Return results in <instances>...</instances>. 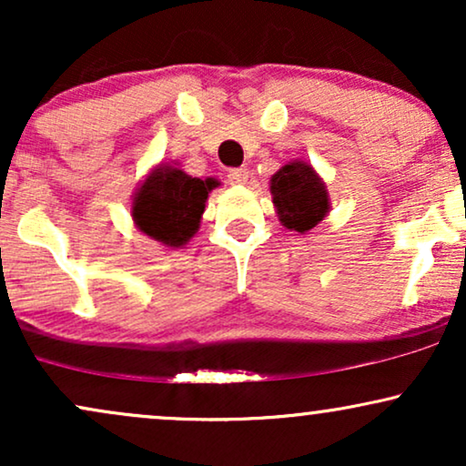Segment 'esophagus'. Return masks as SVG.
I'll use <instances>...</instances> for the list:
<instances>
[{
	"mask_svg": "<svg viewBox=\"0 0 466 466\" xmlns=\"http://www.w3.org/2000/svg\"><path fill=\"white\" fill-rule=\"evenodd\" d=\"M247 178H249V172H247L245 167L229 169V172H228V182H229V185H245Z\"/></svg>",
	"mask_w": 466,
	"mask_h": 466,
	"instance_id": "34e87169",
	"label": "esophagus"
}]
</instances>
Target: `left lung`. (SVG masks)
Instances as JSON below:
<instances>
[{
  "label": "left lung",
  "mask_w": 466,
  "mask_h": 466,
  "mask_svg": "<svg viewBox=\"0 0 466 466\" xmlns=\"http://www.w3.org/2000/svg\"><path fill=\"white\" fill-rule=\"evenodd\" d=\"M270 193L281 226L299 234L314 229L331 206L325 182L305 161H292L273 174Z\"/></svg>",
  "instance_id": "obj_1"
}]
</instances>
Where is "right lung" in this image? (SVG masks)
I'll return each instance as SVG.
<instances>
[{"mask_svg":"<svg viewBox=\"0 0 466 466\" xmlns=\"http://www.w3.org/2000/svg\"><path fill=\"white\" fill-rule=\"evenodd\" d=\"M215 178H193L174 165H158L133 198V221L146 237L167 247L191 240L202 221Z\"/></svg>","mask_w":466,"mask_h":466,"instance_id":"right-lung-1","label":"right lung"}]
</instances>
